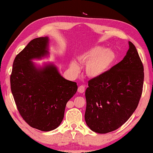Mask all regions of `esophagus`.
Here are the masks:
<instances>
[{
	"mask_svg": "<svg viewBox=\"0 0 153 153\" xmlns=\"http://www.w3.org/2000/svg\"><path fill=\"white\" fill-rule=\"evenodd\" d=\"M77 91H78L79 93H83L84 91H85V86L84 85H81L78 87L77 89Z\"/></svg>",
	"mask_w": 153,
	"mask_h": 153,
	"instance_id": "34e87169",
	"label": "esophagus"
}]
</instances>
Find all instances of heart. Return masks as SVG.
I'll return each mask as SVG.
<instances>
[{
	"label": "heart",
	"instance_id": "heart-1",
	"mask_svg": "<svg viewBox=\"0 0 153 153\" xmlns=\"http://www.w3.org/2000/svg\"><path fill=\"white\" fill-rule=\"evenodd\" d=\"M77 60L82 64H86L85 73L91 79H99L111 69L114 64L116 56L110 48L101 45H96L77 55ZM70 69L74 74L79 72L80 67L76 62L71 60Z\"/></svg>",
	"mask_w": 153,
	"mask_h": 153
}]
</instances>
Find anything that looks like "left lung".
<instances>
[{
  "mask_svg": "<svg viewBox=\"0 0 153 153\" xmlns=\"http://www.w3.org/2000/svg\"><path fill=\"white\" fill-rule=\"evenodd\" d=\"M123 60L103 77L89 81L85 91V120L98 134H106L122 126L135 112L144 81L143 66L134 45Z\"/></svg>",
  "mask_w": 153,
  "mask_h": 153,
  "instance_id": "1",
  "label": "left lung"
}]
</instances>
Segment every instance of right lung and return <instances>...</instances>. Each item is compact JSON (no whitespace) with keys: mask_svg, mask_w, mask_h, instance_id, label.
I'll list each match as a JSON object with an SVG mask.
<instances>
[{"mask_svg":"<svg viewBox=\"0 0 153 153\" xmlns=\"http://www.w3.org/2000/svg\"><path fill=\"white\" fill-rule=\"evenodd\" d=\"M49 56L48 37L34 39L16 56L10 76L19 114L31 127L43 131L60 126L66 103L77 90V83L64 78L54 63L33 62Z\"/></svg>","mask_w":153,"mask_h":153,"instance_id":"add662e5","label":"right lung"}]
</instances>
